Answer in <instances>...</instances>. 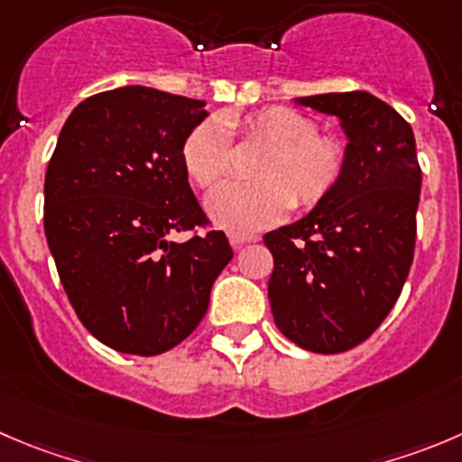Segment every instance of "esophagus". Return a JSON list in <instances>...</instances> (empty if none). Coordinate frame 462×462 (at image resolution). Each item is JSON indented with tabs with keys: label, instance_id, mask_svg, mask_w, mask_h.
I'll use <instances>...</instances> for the list:
<instances>
[{
	"label": "esophagus",
	"instance_id": "esophagus-1",
	"mask_svg": "<svg viewBox=\"0 0 462 462\" xmlns=\"http://www.w3.org/2000/svg\"><path fill=\"white\" fill-rule=\"evenodd\" d=\"M254 241H259L257 235H232L230 236V244L235 245V248H241V245H245V244H254Z\"/></svg>",
	"mask_w": 462,
	"mask_h": 462
}]
</instances>
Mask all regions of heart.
<instances>
[{
	"label": "heart",
	"instance_id": "1",
	"mask_svg": "<svg viewBox=\"0 0 462 462\" xmlns=\"http://www.w3.org/2000/svg\"><path fill=\"white\" fill-rule=\"evenodd\" d=\"M248 144L263 146L253 162V182H227L208 199V214L235 235L282 221L291 205L313 209L329 199L347 167V149L320 133V124L293 107L273 106L245 117H227ZM187 176L203 189L218 185L232 164L230 140L221 119L208 117L187 133L180 149Z\"/></svg>",
	"mask_w": 462,
	"mask_h": 462
}]
</instances>
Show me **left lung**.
<instances>
[{
    "instance_id": "8db88e82",
    "label": "left lung",
    "mask_w": 462,
    "mask_h": 462,
    "mask_svg": "<svg viewBox=\"0 0 462 462\" xmlns=\"http://www.w3.org/2000/svg\"><path fill=\"white\" fill-rule=\"evenodd\" d=\"M340 119L350 140L334 194L263 235L273 254L268 300L282 334L318 355L364 343L391 313L415 253L422 169L413 128L370 92L300 97Z\"/></svg>"
}]
</instances>
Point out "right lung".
<instances>
[{
	"instance_id": "obj_1",
	"label": "right lung",
	"mask_w": 462,
	"mask_h": 462,
	"mask_svg": "<svg viewBox=\"0 0 462 462\" xmlns=\"http://www.w3.org/2000/svg\"><path fill=\"white\" fill-rule=\"evenodd\" d=\"M205 117V101L126 85L79 103L58 135L44 235L76 316L112 350L155 356L182 343L232 259L180 158ZM176 231L192 236L178 245Z\"/></svg>"
}]
</instances>
